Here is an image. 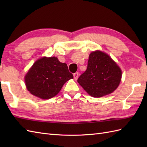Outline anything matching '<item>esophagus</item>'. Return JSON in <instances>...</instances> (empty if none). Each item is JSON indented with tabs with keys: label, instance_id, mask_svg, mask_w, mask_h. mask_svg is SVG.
Returning a JSON list of instances; mask_svg holds the SVG:
<instances>
[{
	"label": "esophagus",
	"instance_id": "obj_1",
	"mask_svg": "<svg viewBox=\"0 0 147 147\" xmlns=\"http://www.w3.org/2000/svg\"><path fill=\"white\" fill-rule=\"evenodd\" d=\"M78 76H79V73H75L74 74V80H77V79L78 78Z\"/></svg>",
	"mask_w": 147,
	"mask_h": 147
}]
</instances>
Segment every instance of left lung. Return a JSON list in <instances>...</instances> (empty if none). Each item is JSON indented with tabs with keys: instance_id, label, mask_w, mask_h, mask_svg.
I'll return each mask as SVG.
<instances>
[{
	"instance_id": "left-lung-1",
	"label": "left lung",
	"mask_w": 147,
	"mask_h": 147,
	"mask_svg": "<svg viewBox=\"0 0 147 147\" xmlns=\"http://www.w3.org/2000/svg\"><path fill=\"white\" fill-rule=\"evenodd\" d=\"M122 71L116 62L100 51L89 55L85 72L78 79L83 89L93 97H102L113 92L121 80Z\"/></svg>"
}]
</instances>
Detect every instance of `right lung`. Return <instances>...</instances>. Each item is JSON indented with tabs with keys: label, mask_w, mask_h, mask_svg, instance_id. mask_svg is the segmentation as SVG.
<instances>
[{
	"label": "right lung",
	"mask_w": 147,
	"mask_h": 147,
	"mask_svg": "<svg viewBox=\"0 0 147 147\" xmlns=\"http://www.w3.org/2000/svg\"><path fill=\"white\" fill-rule=\"evenodd\" d=\"M73 78L67 64L62 63L55 57L38 59L24 77L27 90L42 99L54 97L64 84Z\"/></svg>",
	"instance_id": "obj_1"
}]
</instances>
